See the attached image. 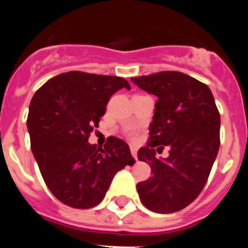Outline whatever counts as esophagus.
Returning <instances> with one entry per match:
<instances>
[{
    "label": "esophagus",
    "instance_id": "1",
    "mask_svg": "<svg viewBox=\"0 0 248 248\" xmlns=\"http://www.w3.org/2000/svg\"><path fill=\"white\" fill-rule=\"evenodd\" d=\"M130 151H131V155L134 156V159L138 160V150L135 146H130Z\"/></svg>",
    "mask_w": 248,
    "mask_h": 248
}]
</instances>
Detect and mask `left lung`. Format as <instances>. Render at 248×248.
Listing matches in <instances>:
<instances>
[{
	"label": "left lung",
	"instance_id": "1",
	"mask_svg": "<svg viewBox=\"0 0 248 248\" xmlns=\"http://www.w3.org/2000/svg\"><path fill=\"white\" fill-rule=\"evenodd\" d=\"M140 89L157 97L149 141L138 159L150 164L151 174L137 185L150 211L171 214L190 205L202 191L220 148V113L206 84L181 72L131 78ZM170 149L166 159L155 151Z\"/></svg>",
	"mask_w": 248,
	"mask_h": 248
}]
</instances>
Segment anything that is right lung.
<instances>
[{
    "label": "right lung",
    "instance_id": "add662e5",
    "mask_svg": "<svg viewBox=\"0 0 248 248\" xmlns=\"http://www.w3.org/2000/svg\"><path fill=\"white\" fill-rule=\"evenodd\" d=\"M122 88L130 85L120 77L68 72L45 83L31 100L32 153L46 185L64 205L97 206L114 175L135 163L124 140L110 137L104 148L88 143L109 98Z\"/></svg>",
    "mask_w": 248,
    "mask_h": 248
}]
</instances>
